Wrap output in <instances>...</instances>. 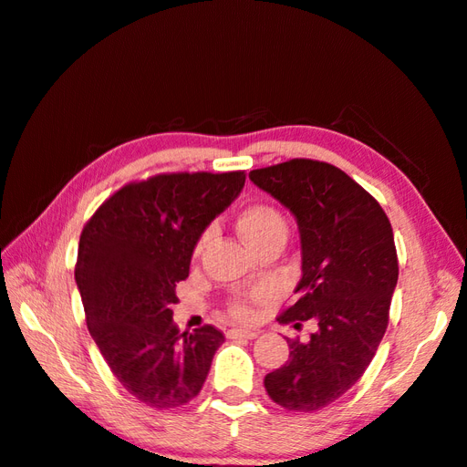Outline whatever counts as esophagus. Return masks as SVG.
I'll use <instances>...</instances> for the list:
<instances>
[{"label": "esophagus", "mask_w": 467, "mask_h": 467, "mask_svg": "<svg viewBox=\"0 0 467 467\" xmlns=\"http://www.w3.org/2000/svg\"><path fill=\"white\" fill-rule=\"evenodd\" d=\"M227 337L230 339H254L258 337L256 329H242V327H234L227 331Z\"/></svg>", "instance_id": "34e87169"}]
</instances>
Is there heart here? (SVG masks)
<instances>
[{"label": "heart", "mask_w": 467, "mask_h": 467, "mask_svg": "<svg viewBox=\"0 0 467 467\" xmlns=\"http://www.w3.org/2000/svg\"><path fill=\"white\" fill-rule=\"evenodd\" d=\"M235 230L242 235V240L248 244L250 248H254L258 242L266 240L270 235L286 234V222L278 209H275L272 205L256 203L240 211V215L235 219ZM205 244H207V235H203L199 240L195 254H201V250L205 248ZM230 311L235 319H242V321L250 319L252 317V306L248 298H235L230 306Z\"/></svg>", "instance_id": "1"}]
</instances>
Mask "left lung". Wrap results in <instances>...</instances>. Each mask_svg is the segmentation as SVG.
Here are the masks:
<instances>
[{
	"instance_id": "obj_1",
	"label": "left lung",
	"mask_w": 467,
	"mask_h": 467,
	"mask_svg": "<svg viewBox=\"0 0 467 467\" xmlns=\"http://www.w3.org/2000/svg\"><path fill=\"white\" fill-rule=\"evenodd\" d=\"M250 181L295 215L301 234L298 298L278 321L317 325L306 341L286 337V364L264 386L288 410H319L362 378L389 327L399 280L392 225L370 192L327 162L295 158L252 171Z\"/></svg>"
}]
</instances>
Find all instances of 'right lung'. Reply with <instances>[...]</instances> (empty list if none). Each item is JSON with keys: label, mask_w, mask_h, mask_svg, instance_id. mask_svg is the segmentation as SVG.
<instances>
[{"label": "right lung", "mask_w": 467, "mask_h": 467, "mask_svg": "<svg viewBox=\"0 0 467 467\" xmlns=\"http://www.w3.org/2000/svg\"><path fill=\"white\" fill-rule=\"evenodd\" d=\"M244 182V171L156 174L113 192L83 227L75 280L87 327L113 376L148 407L195 399L225 341L213 325L181 333L171 306L201 234Z\"/></svg>", "instance_id": "right-lung-1"}]
</instances>
